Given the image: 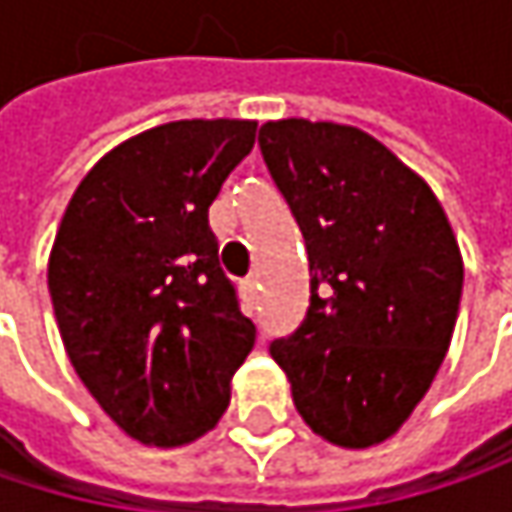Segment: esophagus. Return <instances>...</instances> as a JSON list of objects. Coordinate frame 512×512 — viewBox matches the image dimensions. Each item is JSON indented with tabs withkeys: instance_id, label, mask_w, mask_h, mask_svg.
<instances>
[{
	"instance_id": "obj_1",
	"label": "esophagus",
	"mask_w": 512,
	"mask_h": 512,
	"mask_svg": "<svg viewBox=\"0 0 512 512\" xmlns=\"http://www.w3.org/2000/svg\"><path fill=\"white\" fill-rule=\"evenodd\" d=\"M243 293H246V302H249V305H255V299H257V278H249V281L243 284Z\"/></svg>"
}]
</instances>
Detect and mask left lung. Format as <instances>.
Listing matches in <instances>:
<instances>
[{"mask_svg": "<svg viewBox=\"0 0 512 512\" xmlns=\"http://www.w3.org/2000/svg\"><path fill=\"white\" fill-rule=\"evenodd\" d=\"M260 151L311 266L308 314L269 353L320 439L382 445L424 400L457 326L462 255L448 213L421 174L350 124L266 121Z\"/></svg>", "mask_w": 512, "mask_h": 512, "instance_id": "1", "label": "left lung"}]
</instances>
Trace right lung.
I'll return each mask as SVG.
<instances>
[{
  "label": "right lung",
  "mask_w": 512,
  "mask_h": 512,
  "mask_svg": "<svg viewBox=\"0 0 512 512\" xmlns=\"http://www.w3.org/2000/svg\"><path fill=\"white\" fill-rule=\"evenodd\" d=\"M255 133L243 118L159 124L100 156L61 216L47 281L64 350L142 445L213 430L255 347L207 222Z\"/></svg>",
  "instance_id": "1"
}]
</instances>
